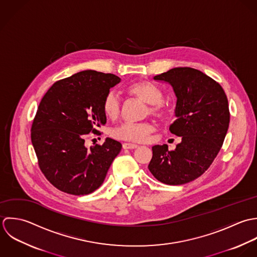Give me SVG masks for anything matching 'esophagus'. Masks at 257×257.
<instances>
[{
  "label": "esophagus",
  "instance_id": "1",
  "mask_svg": "<svg viewBox=\"0 0 257 257\" xmlns=\"http://www.w3.org/2000/svg\"><path fill=\"white\" fill-rule=\"evenodd\" d=\"M137 147H138V145L134 144V143H124L123 144L124 149H135Z\"/></svg>",
  "mask_w": 257,
  "mask_h": 257
}]
</instances>
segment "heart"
<instances>
[{
  "mask_svg": "<svg viewBox=\"0 0 257 257\" xmlns=\"http://www.w3.org/2000/svg\"><path fill=\"white\" fill-rule=\"evenodd\" d=\"M127 92L142 101L147 103L145 115H153L163 118L168 113V105L163 100V91L159 86L147 80H139L127 87ZM104 114L112 120L119 117L121 113V101L118 95L110 90L102 100ZM154 125L150 121L124 122L111 131V135L119 140L130 142H146L154 131Z\"/></svg>",
  "mask_w": 257,
  "mask_h": 257,
  "instance_id": "heart-1",
  "label": "heart"
}]
</instances>
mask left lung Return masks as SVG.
Segmentation results:
<instances>
[{
	"label": "left lung",
	"instance_id": "1",
	"mask_svg": "<svg viewBox=\"0 0 257 257\" xmlns=\"http://www.w3.org/2000/svg\"><path fill=\"white\" fill-rule=\"evenodd\" d=\"M176 93V120L169 127L182 137L173 151L153 146L149 171L161 183L184 185L201 177L223 144L228 125L227 97L218 82L192 67H176L154 76Z\"/></svg>",
	"mask_w": 257,
	"mask_h": 257
}]
</instances>
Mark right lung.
<instances>
[{"label":"right lung","instance_id":"right-lung-1","mask_svg":"<svg viewBox=\"0 0 257 257\" xmlns=\"http://www.w3.org/2000/svg\"><path fill=\"white\" fill-rule=\"evenodd\" d=\"M120 81L112 73L84 70L54 82L43 97L31 138L41 171L59 191L84 196L102 185L122 145L107 138L87 149L84 138L106 123L103 98Z\"/></svg>","mask_w":257,"mask_h":257}]
</instances>
